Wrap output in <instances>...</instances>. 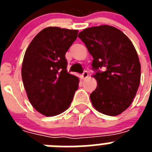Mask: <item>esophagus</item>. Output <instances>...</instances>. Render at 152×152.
<instances>
[{
    "label": "esophagus",
    "mask_w": 152,
    "mask_h": 152,
    "mask_svg": "<svg viewBox=\"0 0 152 152\" xmlns=\"http://www.w3.org/2000/svg\"><path fill=\"white\" fill-rule=\"evenodd\" d=\"M81 77H82L83 79H85L87 78V77H88V72H84V73L82 74V75H81Z\"/></svg>",
    "instance_id": "34e87169"
}]
</instances>
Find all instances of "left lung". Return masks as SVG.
I'll use <instances>...</instances> for the list:
<instances>
[{
  "label": "left lung",
  "mask_w": 152,
  "mask_h": 152,
  "mask_svg": "<svg viewBox=\"0 0 152 152\" xmlns=\"http://www.w3.org/2000/svg\"><path fill=\"white\" fill-rule=\"evenodd\" d=\"M78 37L94 58L93 77L97 86L90 95L91 103L101 113L117 116L131 105L140 84L135 47L121 30L108 25L84 29Z\"/></svg>",
  "instance_id": "8db88e82"
}]
</instances>
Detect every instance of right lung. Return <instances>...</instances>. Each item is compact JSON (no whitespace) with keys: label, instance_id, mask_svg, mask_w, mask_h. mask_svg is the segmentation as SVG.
<instances>
[{"label":"right lung","instance_id":"obj_1","mask_svg":"<svg viewBox=\"0 0 152 152\" xmlns=\"http://www.w3.org/2000/svg\"><path fill=\"white\" fill-rule=\"evenodd\" d=\"M78 30L50 26L34 37L22 64L23 83L36 110L46 116L65 111L78 88L79 78L67 71L65 53Z\"/></svg>","mask_w":152,"mask_h":152}]
</instances>
